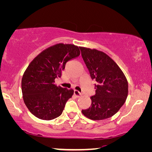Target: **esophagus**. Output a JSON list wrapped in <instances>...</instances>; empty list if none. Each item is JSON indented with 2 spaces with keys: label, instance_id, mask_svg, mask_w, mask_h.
Returning <instances> with one entry per match:
<instances>
[{
  "label": "esophagus",
  "instance_id": "1",
  "mask_svg": "<svg viewBox=\"0 0 152 152\" xmlns=\"http://www.w3.org/2000/svg\"><path fill=\"white\" fill-rule=\"evenodd\" d=\"M74 94H75L76 96H77V97H80V96H82V93L80 92V91H77V90H75V91H74Z\"/></svg>",
  "mask_w": 152,
  "mask_h": 152
}]
</instances>
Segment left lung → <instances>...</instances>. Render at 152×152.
I'll list each match as a JSON object with an SVG mask.
<instances>
[{
	"mask_svg": "<svg viewBox=\"0 0 152 152\" xmlns=\"http://www.w3.org/2000/svg\"><path fill=\"white\" fill-rule=\"evenodd\" d=\"M91 78L96 82L91 104L82 112L88 118L104 120L117 113L126 100L128 84L123 71L108 55L96 49L80 47Z\"/></svg>",
	"mask_w": 152,
	"mask_h": 152,
	"instance_id": "8db88e82",
	"label": "left lung"
}]
</instances>
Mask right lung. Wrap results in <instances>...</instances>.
Here are the masks:
<instances>
[{"instance_id":"1","label":"right lung","mask_w":152,"mask_h":152,"mask_svg":"<svg viewBox=\"0 0 152 152\" xmlns=\"http://www.w3.org/2000/svg\"><path fill=\"white\" fill-rule=\"evenodd\" d=\"M79 47L73 44H56L46 48L31 62L22 79L24 102L39 119L50 121L63 113L73 89L58 87L55 79L61 77L67 61L78 57Z\"/></svg>"}]
</instances>
